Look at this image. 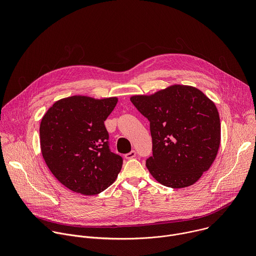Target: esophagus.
<instances>
[{"label":"esophagus","instance_id":"esophagus-1","mask_svg":"<svg viewBox=\"0 0 256 256\" xmlns=\"http://www.w3.org/2000/svg\"><path fill=\"white\" fill-rule=\"evenodd\" d=\"M134 157H136V151H130V153H128V154L124 155V158H126V159H132V158H134Z\"/></svg>","mask_w":256,"mask_h":256}]
</instances>
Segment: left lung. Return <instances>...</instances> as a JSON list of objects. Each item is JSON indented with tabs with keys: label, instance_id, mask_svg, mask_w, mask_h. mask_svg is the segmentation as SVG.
Listing matches in <instances>:
<instances>
[{
	"label": "left lung",
	"instance_id": "obj_1",
	"mask_svg": "<svg viewBox=\"0 0 256 256\" xmlns=\"http://www.w3.org/2000/svg\"><path fill=\"white\" fill-rule=\"evenodd\" d=\"M130 101L150 122L153 155L146 161L161 184L184 188L214 161L221 142V124L214 103L200 90L171 85Z\"/></svg>",
	"mask_w": 256,
	"mask_h": 256
}]
</instances>
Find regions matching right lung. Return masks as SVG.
<instances>
[{"label": "right lung", "mask_w": 256, "mask_h": 256, "mask_svg": "<svg viewBox=\"0 0 256 256\" xmlns=\"http://www.w3.org/2000/svg\"><path fill=\"white\" fill-rule=\"evenodd\" d=\"M118 101V97L75 95L56 101L42 116V157L54 176L72 192L95 196L116 181L122 158L109 150L104 122Z\"/></svg>", "instance_id": "add662e5"}]
</instances>
